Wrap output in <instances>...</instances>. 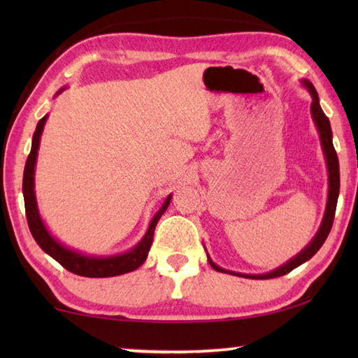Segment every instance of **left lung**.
<instances>
[{
  "label": "left lung",
  "mask_w": 358,
  "mask_h": 358,
  "mask_svg": "<svg viewBox=\"0 0 358 358\" xmlns=\"http://www.w3.org/2000/svg\"><path fill=\"white\" fill-rule=\"evenodd\" d=\"M305 85H306V88L310 90V93L313 96L311 113H313L314 121H316V124H317V129H319V134H320V142H322V148H324L325 159H327V166H329L330 189H329V201H327V210H325L322 226H320L319 232H317L316 237H314V240L299 254V256L294 257L292 260H289L286 265H282V266H280V268H276L275 271H271V273L259 275V276L232 273V271H226V270L220 268V266L211 262L210 257H208L210 265L213 266L216 271H224V273L238 275V276H245V278H256V280H270V278H278V276L287 275L294 268H296V266L301 265L303 262L310 260L314 256V254H316L320 250V246L324 245V241L327 240V237H329L331 226H333V220H335V211H336V203H338V196H339V162H338V155L335 151V147H333V142H331L330 121H329V118H327V115L322 112V108H320L317 92L314 90L311 82L306 80Z\"/></svg>",
  "instance_id": "left-lung-1"
}]
</instances>
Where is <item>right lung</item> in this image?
<instances>
[{
  "label": "right lung",
  "mask_w": 358,
  "mask_h": 358,
  "mask_svg": "<svg viewBox=\"0 0 358 358\" xmlns=\"http://www.w3.org/2000/svg\"><path fill=\"white\" fill-rule=\"evenodd\" d=\"M47 117L41 118L38 123V128L34 131L33 136V145L31 151H29L27 164H25V172H23V199H25V213H27V221L28 227L31 230L33 238L36 240L42 250H44L48 256H52L57 260L58 264H62L66 270L72 271V273L87 276V278H108V276H118L123 273H129V271L136 270L141 266L145 259L148 256L150 246L153 243V235L156 224L159 221L162 213L167 210L169 203H171L172 196L166 199L164 205H162L161 210L157 211L156 216L151 221L148 232L145 235L143 240L138 243L134 250L120 254V256H112L106 259H96V257H88L82 256V254H77L71 250H66L52 238V235L47 232L44 224H42L38 207H36V197H34V164H36V156H38V148H39V141L42 129H44Z\"/></svg>",
  "instance_id": "obj_1"
}]
</instances>
